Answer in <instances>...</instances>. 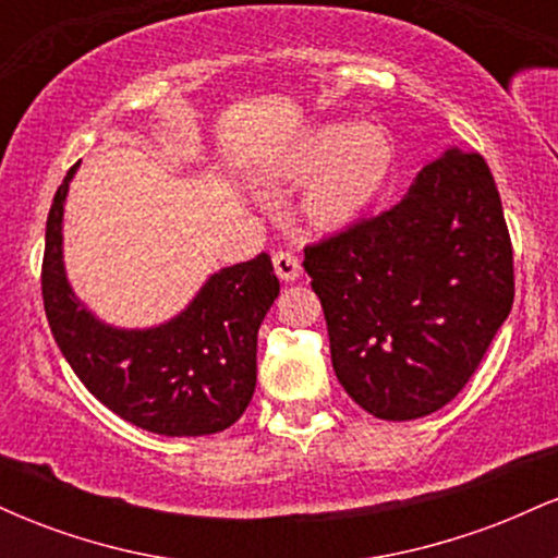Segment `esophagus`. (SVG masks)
Wrapping results in <instances>:
<instances>
[{
    "label": "esophagus",
    "mask_w": 558,
    "mask_h": 558,
    "mask_svg": "<svg viewBox=\"0 0 558 558\" xmlns=\"http://www.w3.org/2000/svg\"><path fill=\"white\" fill-rule=\"evenodd\" d=\"M272 267L280 280H296L301 275L299 257L293 252H286V248H280V252L272 254Z\"/></svg>",
    "instance_id": "obj_1"
}]
</instances>
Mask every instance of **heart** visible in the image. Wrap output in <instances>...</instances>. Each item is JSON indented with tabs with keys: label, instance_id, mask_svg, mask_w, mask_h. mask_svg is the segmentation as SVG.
Listing matches in <instances>:
<instances>
[{
	"label": "heart",
	"instance_id": "b5f03b06",
	"mask_svg": "<svg viewBox=\"0 0 558 558\" xmlns=\"http://www.w3.org/2000/svg\"><path fill=\"white\" fill-rule=\"evenodd\" d=\"M393 144L380 128L325 123L291 146L280 178L304 181L301 209L315 226L343 228L362 217L388 181Z\"/></svg>",
	"mask_w": 558,
	"mask_h": 558
}]
</instances>
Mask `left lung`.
<instances>
[{
  "label": "left lung",
  "instance_id": "1",
  "mask_svg": "<svg viewBox=\"0 0 558 558\" xmlns=\"http://www.w3.org/2000/svg\"><path fill=\"white\" fill-rule=\"evenodd\" d=\"M304 270L338 383L390 422L446 407L514 304L501 196L477 151L448 149L396 207L310 243Z\"/></svg>",
  "mask_w": 558,
  "mask_h": 558
}]
</instances>
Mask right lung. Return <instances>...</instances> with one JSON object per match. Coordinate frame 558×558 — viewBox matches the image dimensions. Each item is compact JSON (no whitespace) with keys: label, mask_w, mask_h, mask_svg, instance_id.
<instances>
[{"label":"right lung","mask_w":558,"mask_h":558,"mask_svg":"<svg viewBox=\"0 0 558 558\" xmlns=\"http://www.w3.org/2000/svg\"><path fill=\"white\" fill-rule=\"evenodd\" d=\"M68 170L47 217L41 296L62 356L118 417L157 435H213L246 412L257 386V332L280 283L265 252L215 272L170 323L118 330L73 296L62 265Z\"/></svg>","instance_id":"obj_1"}]
</instances>
